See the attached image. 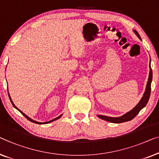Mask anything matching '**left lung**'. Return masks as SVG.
Here are the masks:
<instances>
[{
	"label": "left lung",
	"instance_id": "1",
	"mask_svg": "<svg viewBox=\"0 0 159 159\" xmlns=\"http://www.w3.org/2000/svg\"><path fill=\"white\" fill-rule=\"evenodd\" d=\"M133 32H135V34L138 36V37L140 39H141V38H140L139 34L137 32V31L133 30ZM150 62H151V61H150ZM149 67H150V72H149L148 80L147 85H146V91H145L144 94L143 96L142 99H140L139 103H138V104L136 105V106L134 107L132 110L128 111V112H127L126 114H125L124 115L121 116V117H107V116H104V115H98V117H99L100 119H102L110 122H113V123H122V122H127V121H129V120H133V118L135 117L138 113H139V111L141 110L143 107H146L148 102L150 94H151V86L152 78H153V73H152L151 64H150Z\"/></svg>",
	"mask_w": 159,
	"mask_h": 159
}]
</instances>
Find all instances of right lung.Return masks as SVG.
Returning <instances> with one entry per match:
<instances>
[{
  "mask_svg": "<svg viewBox=\"0 0 159 159\" xmlns=\"http://www.w3.org/2000/svg\"><path fill=\"white\" fill-rule=\"evenodd\" d=\"M8 97H9V99H10V100H11V103H12L13 106V107H14L16 109H18V110H19V111H20V112H21V113L22 114V115H23L24 116V117H25L26 118V119H27L28 120H30V122H34V123H36V124H39V125H41V124H48V123H50V122H53V121H55V120H57V119H59V118H60V117H62V115H61L58 116V117H56V118H55V119H53V120H50V121L46 122H39L34 121V120H33L32 119H31V118H30V117H29L27 115H25V114H24V113H23V112H22V111H21V110H19V109H18L16 107V106H15V105H14V104H13V102H12V100H11V97H10L9 93H8Z\"/></svg>",
  "mask_w": 159,
  "mask_h": 159,
  "instance_id": "right-lung-1",
  "label": "right lung"
}]
</instances>
